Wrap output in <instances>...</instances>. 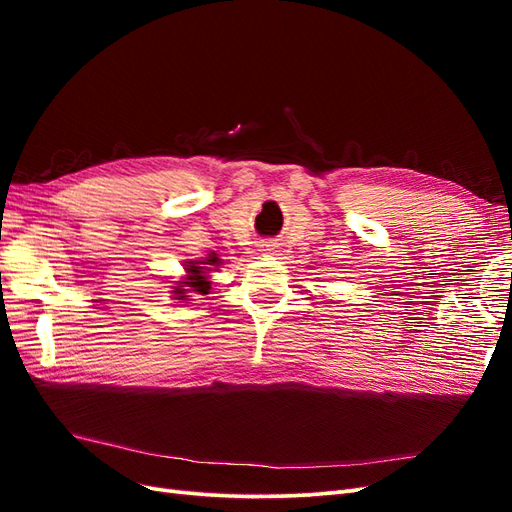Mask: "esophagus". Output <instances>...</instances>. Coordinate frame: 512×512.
<instances>
[{
	"mask_svg": "<svg viewBox=\"0 0 512 512\" xmlns=\"http://www.w3.org/2000/svg\"><path fill=\"white\" fill-rule=\"evenodd\" d=\"M262 247H265V252H267V254H271V252L275 250V245H269V243H267V245H262Z\"/></svg>",
	"mask_w": 512,
	"mask_h": 512,
	"instance_id": "esophagus-1",
	"label": "esophagus"
}]
</instances>
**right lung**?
Returning <instances> with one entry per match:
<instances>
[{
  "label": "right lung",
  "instance_id": "1",
  "mask_svg": "<svg viewBox=\"0 0 512 512\" xmlns=\"http://www.w3.org/2000/svg\"><path fill=\"white\" fill-rule=\"evenodd\" d=\"M196 265H200V262H190L188 265V271L190 273V277L185 282H181L183 286H190V290H194V292H200V294H207V290H209V282H207V277H205V271H209V267H196ZM203 265H220L218 262V258L215 256H209L207 258V262H203ZM175 294H179V299L181 297H185V288H177V290H173Z\"/></svg>",
  "mask_w": 512,
  "mask_h": 512
}]
</instances>
